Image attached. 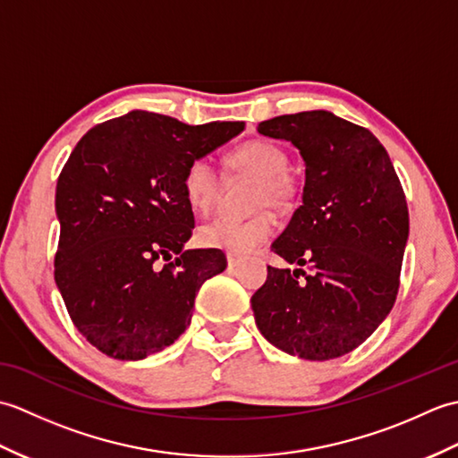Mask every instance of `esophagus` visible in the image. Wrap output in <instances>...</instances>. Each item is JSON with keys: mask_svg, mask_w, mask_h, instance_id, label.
Listing matches in <instances>:
<instances>
[{"mask_svg": "<svg viewBox=\"0 0 458 458\" xmlns=\"http://www.w3.org/2000/svg\"><path fill=\"white\" fill-rule=\"evenodd\" d=\"M228 266L230 267H236V266H240V261H242V258L240 256H234V254H228Z\"/></svg>", "mask_w": 458, "mask_h": 458, "instance_id": "1", "label": "esophagus"}]
</instances>
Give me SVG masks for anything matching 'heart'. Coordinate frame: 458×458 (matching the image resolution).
Returning <instances> with one entry per match:
<instances>
[{
	"mask_svg": "<svg viewBox=\"0 0 458 458\" xmlns=\"http://www.w3.org/2000/svg\"><path fill=\"white\" fill-rule=\"evenodd\" d=\"M226 163L232 171L254 174L258 179L256 208H279L293 194V182L287 174L289 155L274 141L251 140L230 151ZM182 191L194 210L200 214L208 212L220 194V174L207 159H192L182 173ZM274 230V216L269 212H259L248 220L214 218L202 224L197 238L204 248L244 256L266 244Z\"/></svg>",
	"mask_w": 458,
	"mask_h": 458,
	"instance_id": "1",
	"label": "heart"
}]
</instances>
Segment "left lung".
<instances>
[{
  "instance_id": "8db88e82",
  "label": "left lung",
  "mask_w": 458,
  "mask_h": 458,
  "mask_svg": "<svg viewBox=\"0 0 458 458\" xmlns=\"http://www.w3.org/2000/svg\"><path fill=\"white\" fill-rule=\"evenodd\" d=\"M258 131L291 141L305 161L303 204L271 250L310 274L267 266L251 295L256 325L291 356H344L395 303L410 236L402 182L372 131L327 110L279 115Z\"/></svg>"
}]
</instances>
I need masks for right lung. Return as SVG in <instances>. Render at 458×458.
Instances as JSON below:
<instances>
[{
    "mask_svg": "<svg viewBox=\"0 0 458 458\" xmlns=\"http://www.w3.org/2000/svg\"><path fill=\"white\" fill-rule=\"evenodd\" d=\"M244 125L133 110L76 143L56 181L55 281L74 327L106 356L143 360L171 346L200 285L226 269L220 250H184L194 214L182 173Z\"/></svg>",
    "mask_w": 458,
    "mask_h": 458,
    "instance_id": "add662e5",
    "label": "right lung"
}]
</instances>
